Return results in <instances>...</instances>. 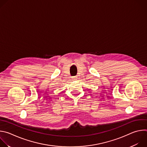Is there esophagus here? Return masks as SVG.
<instances>
[{"mask_svg": "<svg viewBox=\"0 0 147 147\" xmlns=\"http://www.w3.org/2000/svg\"><path fill=\"white\" fill-rule=\"evenodd\" d=\"M71 78H72L73 80H77V76H74V77H72Z\"/></svg>", "mask_w": 147, "mask_h": 147, "instance_id": "34e87169", "label": "esophagus"}]
</instances>
